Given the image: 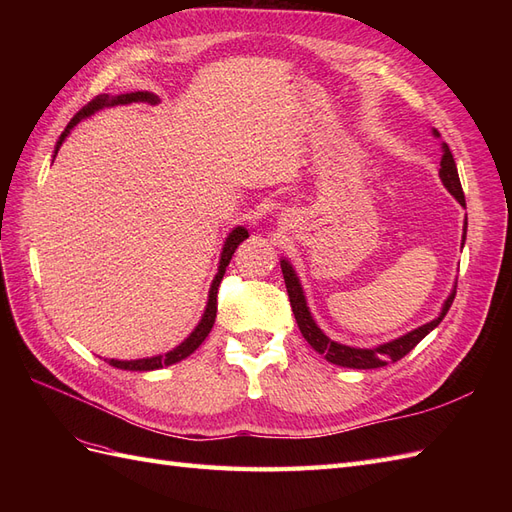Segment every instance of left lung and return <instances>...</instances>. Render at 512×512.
I'll use <instances>...</instances> for the list:
<instances>
[{
	"instance_id": "left-lung-1",
	"label": "left lung",
	"mask_w": 512,
	"mask_h": 512,
	"mask_svg": "<svg viewBox=\"0 0 512 512\" xmlns=\"http://www.w3.org/2000/svg\"><path fill=\"white\" fill-rule=\"evenodd\" d=\"M431 134L440 138L438 130H431ZM440 179L444 183V188L459 200V205L466 207V196H463V190H461V181H459V175H457V164H455L453 153H451V149H448L446 143H442ZM466 232H468V215H466V222H463V237H461L463 241H466ZM461 247H463V243H461ZM280 265H282V273H284V282H286V290H288V297H290V307H292L294 320H297L299 331L307 339V344L312 346L318 354H322L329 363L339 365V367H350V369H376V367H384L389 361L395 363L399 359H404V356L418 342H421L425 335H429L442 322V318L446 316L448 309H451L455 292H457V286H453L451 294H448L444 305H442L440 316L433 318L427 324H423V327H418V329H414L406 335L391 339V342L374 346V348H356V346H346V344L335 342V339H331L327 333H324L318 327L312 312H309V305H307L305 292H303V286H301L297 271H294V267L290 265L288 258H280Z\"/></svg>"
}]
</instances>
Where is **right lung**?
I'll list each match as a JSON object with an SVG mask.
<instances>
[{
	"label": "right lung",
	"instance_id": "obj_1",
	"mask_svg": "<svg viewBox=\"0 0 512 512\" xmlns=\"http://www.w3.org/2000/svg\"><path fill=\"white\" fill-rule=\"evenodd\" d=\"M132 102H145V104H151L156 106L160 102V98L156 94H151V91H130V94H119V96H108V94H102L98 98L91 100L87 106H83L79 113H76L70 123L66 126V130L61 132L59 141L55 145V151H53V160L57 156L59 147L64 145V141L68 138V134L74 130L76 123H81L83 119L96 115L98 111H102V108H111V106H119V104H132ZM247 237H250V232H247L243 226H235L230 232L228 237L222 245V254H220V262H218V273H215L213 282H211V288H209V297H207V305H205V312H203V318L198 320V324L194 327V331L183 339V342L179 346H175L173 350H168L166 354H156V356H147V359H134V361H119V359H104L108 365H113L117 369H128V371H153V369H162V367H168V365H175L183 359H188V356L205 342L209 331L213 329V322H215V314H218V288H220V282L222 277L226 273V267L228 262L232 258V254H235V250L239 247V243H243Z\"/></svg>",
	"mask_w": 512,
	"mask_h": 512
}]
</instances>
